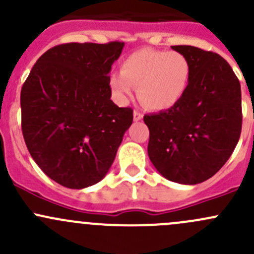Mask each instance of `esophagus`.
<instances>
[{"mask_svg": "<svg viewBox=\"0 0 254 254\" xmlns=\"http://www.w3.org/2000/svg\"><path fill=\"white\" fill-rule=\"evenodd\" d=\"M142 113H140L139 111H134V120L135 122H139V120L142 119Z\"/></svg>", "mask_w": 254, "mask_h": 254, "instance_id": "esophagus-1", "label": "esophagus"}]
</instances>
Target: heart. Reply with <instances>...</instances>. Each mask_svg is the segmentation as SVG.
I'll list each match as a JSON object with an SVG mask.
<instances>
[{
  "mask_svg": "<svg viewBox=\"0 0 254 254\" xmlns=\"http://www.w3.org/2000/svg\"><path fill=\"white\" fill-rule=\"evenodd\" d=\"M190 76V63L183 54L141 49L123 61L120 73H112L109 84L122 101L131 96L132 86L146 108L166 111L183 98Z\"/></svg>",
  "mask_w": 254,
  "mask_h": 254,
  "instance_id": "obj_1",
  "label": "heart"
}]
</instances>
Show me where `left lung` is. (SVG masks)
Masks as SVG:
<instances>
[{"label": "left lung", "mask_w": 254, "mask_h": 254, "mask_svg": "<svg viewBox=\"0 0 254 254\" xmlns=\"http://www.w3.org/2000/svg\"><path fill=\"white\" fill-rule=\"evenodd\" d=\"M191 66L188 89L170 109L147 114V153L168 181L198 184L226 163L242 129L241 86L224 58L190 45H175Z\"/></svg>", "instance_id": "8db88e82"}]
</instances>
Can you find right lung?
Returning a JSON list of instances; mask_svg holds the SVG:
<instances>
[{
  "label": "right lung",
  "mask_w": 254,
  "mask_h": 254,
  "mask_svg": "<svg viewBox=\"0 0 254 254\" xmlns=\"http://www.w3.org/2000/svg\"><path fill=\"white\" fill-rule=\"evenodd\" d=\"M124 43H67L43 54L20 91L22 132L49 178L71 189L98 183L111 168L132 109L111 99L109 72Z\"/></svg>",
  "instance_id": "obj_1"
}]
</instances>
